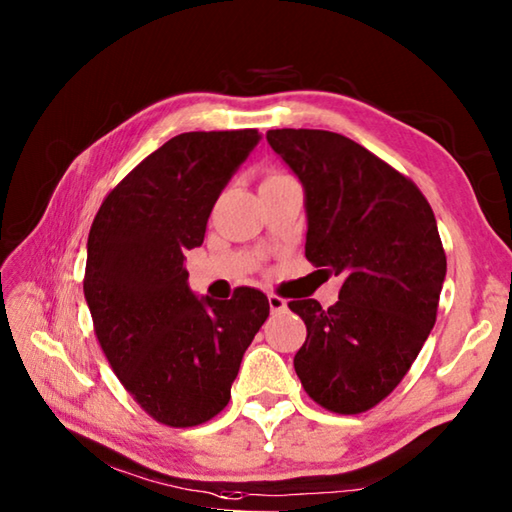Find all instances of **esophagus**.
<instances>
[{
    "label": "esophagus",
    "instance_id": "34e87169",
    "mask_svg": "<svg viewBox=\"0 0 512 512\" xmlns=\"http://www.w3.org/2000/svg\"><path fill=\"white\" fill-rule=\"evenodd\" d=\"M268 307H271L273 314H277V311H284L287 309V300L275 296V293H268Z\"/></svg>",
    "mask_w": 512,
    "mask_h": 512
}]
</instances>
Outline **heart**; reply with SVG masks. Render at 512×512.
<instances>
[{
    "instance_id": "obj_1",
    "label": "heart",
    "mask_w": 512,
    "mask_h": 512,
    "mask_svg": "<svg viewBox=\"0 0 512 512\" xmlns=\"http://www.w3.org/2000/svg\"><path fill=\"white\" fill-rule=\"evenodd\" d=\"M277 178H287V173H282V171H277V169H271V171H266V176H264L262 183H266V180H277Z\"/></svg>"
}]
</instances>
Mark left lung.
<instances>
[{
  "label": "left lung",
  "instance_id": "1",
  "mask_svg": "<svg viewBox=\"0 0 512 512\" xmlns=\"http://www.w3.org/2000/svg\"><path fill=\"white\" fill-rule=\"evenodd\" d=\"M266 140L305 187V257L343 277L332 307L289 302L307 325L293 368L323 409L363 413L395 391L436 323L447 273L436 216L411 178L350 137L277 128Z\"/></svg>",
  "mask_w": 512,
  "mask_h": 512
}]
</instances>
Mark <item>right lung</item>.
<instances>
[{
  "label": "right lung",
  "instance_id": "1",
  "mask_svg": "<svg viewBox=\"0 0 512 512\" xmlns=\"http://www.w3.org/2000/svg\"><path fill=\"white\" fill-rule=\"evenodd\" d=\"M257 142L255 128L171 137L110 189L92 221L83 293L94 334L121 386L167 427H196L228 406L271 311L250 287L198 300L183 266Z\"/></svg>",
  "mask_w": 512,
  "mask_h": 512
}]
</instances>
